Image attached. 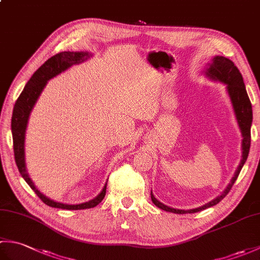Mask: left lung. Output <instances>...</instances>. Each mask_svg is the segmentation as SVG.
Here are the masks:
<instances>
[{
	"label": "left lung",
	"mask_w": 260,
	"mask_h": 260,
	"mask_svg": "<svg viewBox=\"0 0 260 260\" xmlns=\"http://www.w3.org/2000/svg\"><path fill=\"white\" fill-rule=\"evenodd\" d=\"M210 78L219 80L224 82L227 85V89L229 92V96L231 99V103H233V106L235 109V114L237 120H238V124L240 127L241 134H242V158L239 164L238 169H237L235 176L231 180L227 189L223 191V193L217 199H214L211 202L204 204L203 207L197 208V209H191V210H179V209H173L168 206H165L162 202L156 200L155 197L152 194L151 191V198L153 203L155 204L156 207L159 209L164 210V211L168 212H173V213H179V214H184V213H194L199 212L201 210H204L210 207H213L215 204L219 203L222 199L228 194L230 192L231 187L235 184V182L238 178L240 171L244 167L245 162L247 161L248 154H249V148H250V127L252 123V108H251V103L250 99L247 95V90L245 87L244 79H242V75L240 74L239 69L236 67L235 63L229 60L228 58H224L221 56H217L212 59L211 64L209 66L206 73Z\"/></svg>",
	"instance_id": "left-lung-1"
}]
</instances>
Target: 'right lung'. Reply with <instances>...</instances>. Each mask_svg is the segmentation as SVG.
<instances>
[{"label":"right lung","mask_w":260,"mask_h":260,"mask_svg":"<svg viewBox=\"0 0 260 260\" xmlns=\"http://www.w3.org/2000/svg\"><path fill=\"white\" fill-rule=\"evenodd\" d=\"M91 54L88 52H70L63 51L57 53L56 56L48 59L40 68H39L35 74L32 75L30 80L26 82L24 89L20 93L19 98L16 99L12 120H11V128H12V136H13V151L15 163L18 167L22 178L25 180L27 184L30 185L31 189L36 192V194L45 202L47 206L52 208L66 209V210H81V209H90L96 207L97 204L103 201V199L106 196V187L107 183L105 184L103 191L99 194L92 199V200L80 203V204H66L56 202L50 199L43 196L40 191H38L37 187L33 184V182L29 178V174L26 173L25 170V161H24V137H25V129L27 119L31 110L35 106L37 99L40 96L43 88L47 85L49 79L53 78L54 76L62 73L66 69H68L73 64L80 63L89 58Z\"/></svg>","instance_id":"right-lung-1"}]
</instances>
